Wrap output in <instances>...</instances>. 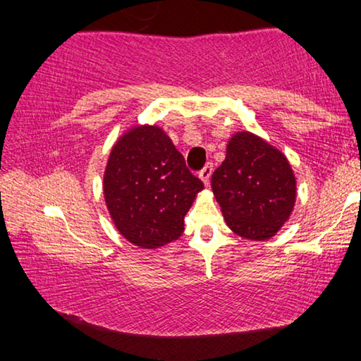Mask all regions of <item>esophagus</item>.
<instances>
[{
	"mask_svg": "<svg viewBox=\"0 0 361 361\" xmlns=\"http://www.w3.org/2000/svg\"><path fill=\"white\" fill-rule=\"evenodd\" d=\"M212 173H213V164L212 162H207L205 166H204V169L199 172V176H200V180L204 181V185H209Z\"/></svg>",
	"mask_w": 361,
	"mask_h": 361,
	"instance_id": "34e87169",
	"label": "esophagus"
}]
</instances>
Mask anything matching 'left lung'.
I'll use <instances>...</instances> for the list:
<instances>
[{
	"label": "left lung",
	"mask_w": 361,
	"mask_h": 361,
	"mask_svg": "<svg viewBox=\"0 0 361 361\" xmlns=\"http://www.w3.org/2000/svg\"><path fill=\"white\" fill-rule=\"evenodd\" d=\"M212 189L229 228L250 240L276 234L296 197L286 157L248 132L232 137L224 162L212 175Z\"/></svg>",
	"instance_id": "obj_1"
}]
</instances>
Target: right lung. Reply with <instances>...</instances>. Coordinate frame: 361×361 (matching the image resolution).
Masks as SVG:
<instances>
[{"label":"right lung","mask_w":361,"mask_h":361,"mask_svg":"<svg viewBox=\"0 0 361 361\" xmlns=\"http://www.w3.org/2000/svg\"><path fill=\"white\" fill-rule=\"evenodd\" d=\"M204 183L159 127H135L109 154L103 191L116 228L133 245L157 248L176 240Z\"/></svg>","instance_id":"right-lung-1"}]
</instances>
